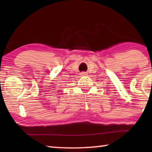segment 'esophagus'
<instances>
[{
  "label": "esophagus",
  "mask_w": 152,
  "mask_h": 152,
  "mask_svg": "<svg viewBox=\"0 0 152 152\" xmlns=\"http://www.w3.org/2000/svg\"><path fill=\"white\" fill-rule=\"evenodd\" d=\"M80 74V76H82L87 75V74H86V72H81Z\"/></svg>",
  "instance_id": "esophagus-1"
}]
</instances>
